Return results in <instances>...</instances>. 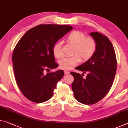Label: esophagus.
<instances>
[{
    "mask_svg": "<svg viewBox=\"0 0 128 128\" xmlns=\"http://www.w3.org/2000/svg\"><path fill=\"white\" fill-rule=\"evenodd\" d=\"M64 73H65V74H69V73H70V72H69V71H68V70H64Z\"/></svg>",
    "mask_w": 128,
    "mask_h": 128,
    "instance_id": "obj_1",
    "label": "esophagus"
}]
</instances>
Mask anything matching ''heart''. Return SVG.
Wrapping results in <instances>:
<instances>
[{
	"label": "heart",
	"instance_id": "1",
	"mask_svg": "<svg viewBox=\"0 0 128 128\" xmlns=\"http://www.w3.org/2000/svg\"><path fill=\"white\" fill-rule=\"evenodd\" d=\"M66 41L74 46L72 56H67L59 61L60 68L70 70L78 64L82 59L86 61L94 55L96 50V43L90 36H86L85 33L80 31H73L66 36ZM55 57L60 59L64 54L62 51V42H58L53 48Z\"/></svg>",
	"mask_w": 128,
	"mask_h": 128
}]
</instances>
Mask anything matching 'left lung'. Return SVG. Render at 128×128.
I'll use <instances>...</instances> for the list:
<instances>
[{"instance_id":"1","label":"left lung","mask_w":128,"mask_h":128,"mask_svg":"<svg viewBox=\"0 0 128 128\" xmlns=\"http://www.w3.org/2000/svg\"><path fill=\"white\" fill-rule=\"evenodd\" d=\"M96 43V50L90 59L76 68L88 73L84 78L80 73L71 72L74 77L72 88L76 100L85 104L96 103L111 88L115 77L116 57L112 43L98 32L90 33Z\"/></svg>"}]
</instances>
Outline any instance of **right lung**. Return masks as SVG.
Listing matches in <instances>:
<instances>
[{"label": "right lung", "instance_id": "add662e5", "mask_svg": "<svg viewBox=\"0 0 128 128\" xmlns=\"http://www.w3.org/2000/svg\"><path fill=\"white\" fill-rule=\"evenodd\" d=\"M73 29L71 26L39 25L26 32L12 54L14 74L21 92L36 103L49 100L64 71L44 74V70L55 69L53 48L57 41Z\"/></svg>", "mask_w": 128, "mask_h": 128}]
</instances>
